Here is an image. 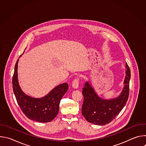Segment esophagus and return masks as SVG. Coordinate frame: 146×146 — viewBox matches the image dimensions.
I'll use <instances>...</instances> for the list:
<instances>
[{
    "instance_id": "34e87169",
    "label": "esophagus",
    "mask_w": 146,
    "mask_h": 146,
    "mask_svg": "<svg viewBox=\"0 0 146 146\" xmlns=\"http://www.w3.org/2000/svg\"><path fill=\"white\" fill-rule=\"evenodd\" d=\"M79 84V78L76 77L72 82V87L74 88H77Z\"/></svg>"
}]
</instances>
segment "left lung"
Segmentation results:
<instances>
[{"mask_svg": "<svg viewBox=\"0 0 146 146\" xmlns=\"http://www.w3.org/2000/svg\"><path fill=\"white\" fill-rule=\"evenodd\" d=\"M126 69L125 86L120 96L116 99H102L96 94L88 82L86 83L82 91L84 101L81 113L88 122L99 125L108 124L113 120L126 105L129 97L131 78V70L127 64Z\"/></svg>", "mask_w": 146, "mask_h": 146, "instance_id": "8db88e82", "label": "left lung"}]
</instances>
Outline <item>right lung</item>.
<instances>
[{"mask_svg":"<svg viewBox=\"0 0 146 146\" xmlns=\"http://www.w3.org/2000/svg\"><path fill=\"white\" fill-rule=\"evenodd\" d=\"M17 60L13 76V89L19 108L29 119L40 122L51 121L58 114L61 98L68 90V84L64 83L54 88L46 96L36 99L25 95L21 90L18 81Z\"/></svg>","mask_w":146,"mask_h":146,"instance_id":"obj_1","label":"right lung"}]
</instances>
